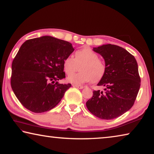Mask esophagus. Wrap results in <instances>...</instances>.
I'll use <instances>...</instances> for the list:
<instances>
[{"label": "esophagus", "instance_id": "1", "mask_svg": "<svg viewBox=\"0 0 154 154\" xmlns=\"http://www.w3.org/2000/svg\"><path fill=\"white\" fill-rule=\"evenodd\" d=\"M73 86L79 88V89H83V86H82V85H73Z\"/></svg>", "mask_w": 154, "mask_h": 154}]
</instances>
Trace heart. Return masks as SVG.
<instances>
[{"label":"heart","mask_w":154,"mask_h":154,"mask_svg":"<svg viewBox=\"0 0 154 154\" xmlns=\"http://www.w3.org/2000/svg\"><path fill=\"white\" fill-rule=\"evenodd\" d=\"M80 72L76 74H72L76 71L79 66ZM64 72L70 75L67 77L68 82L75 85H82L90 82L96 83L102 79L105 73L106 67L104 62L98 58V55L90 48H85L79 49L75 54L67 56L64 59Z\"/></svg>","instance_id":"obj_1"}]
</instances>
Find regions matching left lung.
Wrapping results in <instances>:
<instances>
[{"label": "left lung", "instance_id": "left-lung-1", "mask_svg": "<svg viewBox=\"0 0 154 154\" xmlns=\"http://www.w3.org/2000/svg\"><path fill=\"white\" fill-rule=\"evenodd\" d=\"M93 50L105 62V73L97 84L105 87V92L94 91L86 106L98 118L113 119L131 109L136 100L140 85L137 62L131 54L118 45L106 44Z\"/></svg>", "mask_w": 154, "mask_h": 154}]
</instances>
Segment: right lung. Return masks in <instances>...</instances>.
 Masks as SVG:
<instances>
[{
    "instance_id": "right-lung-1",
    "label": "right lung",
    "mask_w": 154,
    "mask_h": 154,
    "mask_svg": "<svg viewBox=\"0 0 154 154\" xmlns=\"http://www.w3.org/2000/svg\"><path fill=\"white\" fill-rule=\"evenodd\" d=\"M75 50L72 44L50 36L27 40L12 62L11 88L22 105L34 113H43L60 102L71 84L66 77L64 60Z\"/></svg>"
}]
</instances>
